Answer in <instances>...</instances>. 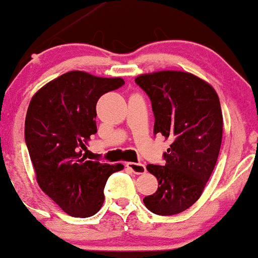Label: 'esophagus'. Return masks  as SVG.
Returning a JSON list of instances; mask_svg holds the SVG:
<instances>
[{"instance_id":"34e87169","label":"esophagus","mask_w":258,"mask_h":258,"mask_svg":"<svg viewBox=\"0 0 258 258\" xmlns=\"http://www.w3.org/2000/svg\"><path fill=\"white\" fill-rule=\"evenodd\" d=\"M126 167L128 169H131V172H134L135 174H143L146 173V165L142 163H135V162H128L126 164Z\"/></svg>"}]
</instances>
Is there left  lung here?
Returning <instances> with one entry per match:
<instances>
[{
	"mask_svg": "<svg viewBox=\"0 0 258 258\" xmlns=\"http://www.w3.org/2000/svg\"><path fill=\"white\" fill-rule=\"evenodd\" d=\"M136 83L151 99L154 135L172 141L165 164L147 165L158 189L143 203L154 214L175 215L202 197L215 168L222 140L220 101L215 89L191 73L162 70L140 75Z\"/></svg>",
	"mask_w": 258,
	"mask_h": 258,
	"instance_id": "8db88e82",
	"label": "left lung"
}]
</instances>
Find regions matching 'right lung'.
Listing matches in <instances>:
<instances>
[{"mask_svg": "<svg viewBox=\"0 0 258 258\" xmlns=\"http://www.w3.org/2000/svg\"><path fill=\"white\" fill-rule=\"evenodd\" d=\"M124 84L74 70L45 84L32 97L24 138L38 185L68 215L89 218L104 204V188L123 165L88 161L96 134V102Z\"/></svg>", "mask_w": 258, "mask_h": 258, "instance_id": "obj_1", "label": "right lung"}]
</instances>
